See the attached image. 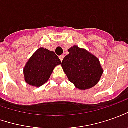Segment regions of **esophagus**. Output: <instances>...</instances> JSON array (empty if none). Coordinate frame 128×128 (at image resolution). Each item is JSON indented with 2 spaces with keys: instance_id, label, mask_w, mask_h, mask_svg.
Instances as JSON below:
<instances>
[{
  "instance_id": "34e87169",
  "label": "esophagus",
  "mask_w": 128,
  "mask_h": 128,
  "mask_svg": "<svg viewBox=\"0 0 128 128\" xmlns=\"http://www.w3.org/2000/svg\"><path fill=\"white\" fill-rule=\"evenodd\" d=\"M63 58H64V56H63V55H61V56H59V58H60V60L61 61L62 60Z\"/></svg>"
}]
</instances>
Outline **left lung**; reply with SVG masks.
Wrapping results in <instances>:
<instances>
[{
    "label": "left lung",
    "mask_w": 128,
    "mask_h": 128,
    "mask_svg": "<svg viewBox=\"0 0 128 128\" xmlns=\"http://www.w3.org/2000/svg\"><path fill=\"white\" fill-rule=\"evenodd\" d=\"M68 52L61 66L70 82L81 90L96 86L103 73L98 58L77 46L71 47Z\"/></svg>",
    "instance_id": "8db88e82"
}]
</instances>
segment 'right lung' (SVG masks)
Listing matches in <instances>:
<instances>
[{"label": "right lung", "mask_w": 128, "mask_h": 128, "mask_svg": "<svg viewBox=\"0 0 128 128\" xmlns=\"http://www.w3.org/2000/svg\"><path fill=\"white\" fill-rule=\"evenodd\" d=\"M61 63L54 52L40 48L30 57L24 69L25 81L29 85L40 87L46 83L56 66Z\"/></svg>", "instance_id": "1"}]
</instances>
